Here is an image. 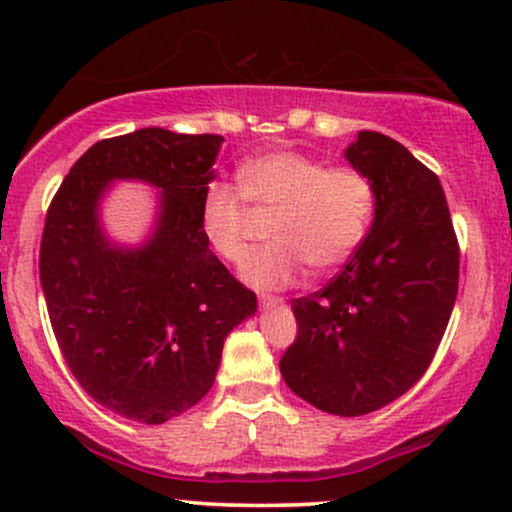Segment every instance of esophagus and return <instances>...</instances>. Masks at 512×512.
I'll return each mask as SVG.
<instances>
[{"label": "esophagus", "instance_id": "1", "mask_svg": "<svg viewBox=\"0 0 512 512\" xmlns=\"http://www.w3.org/2000/svg\"><path fill=\"white\" fill-rule=\"evenodd\" d=\"M281 303H284V298H279V296H262L260 298L262 308H274V305H281Z\"/></svg>", "mask_w": 512, "mask_h": 512}]
</instances>
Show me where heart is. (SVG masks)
<instances>
[{"instance_id": "b5f03b06", "label": "heart", "mask_w": 512, "mask_h": 512, "mask_svg": "<svg viewBox=\"0 0 512 512\" xmlns=\"http://www.w3.org/2000/svg\"><path fill=\"white\" fill-rule=\"evenodd\" d=\"M252 214L272 216L267 248L240 269L255 289H284L303 272L330 274L366 240L375 214V187L363 170L327 166L322 158L279 149L240 163L238 190L211 182L199 202V231L223 262L250 250Z\"/></svg>"}]
</instances>
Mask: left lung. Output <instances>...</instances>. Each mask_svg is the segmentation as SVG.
Here are the masks:
<instances>
[{
	"instance_id": "obj_1",
	"label": "left lung",
	"mask_w": 512,
	"mask_h": 512,
	"mask_svg": "<svg viewBox=\"0 0 512 512\" xmlns=\"http://www.w3.org/2000/svg\"><path fill=\"white\" fill-rule=\"evenodd\" d=\"M344 156L373 182V226L325 289L291 301L298 334L279 368L313 407L361 416L431 366L457 298L460 245L438 175L402 144L358 132Z\"/></svg>"
}]
</instances>
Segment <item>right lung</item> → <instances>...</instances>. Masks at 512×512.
Listing matches in <instances>:
<instances>
[{"label":"right lung","mask_w":512,"mask_h":512,"mask_svg":"<svg viewBox=\"0 0 512 512\" xmlns=\"http://www.w3.org/2000/svg\"><path fill=\"white\" fill-rule=\"evenodd\" d=\"M219 134L161 127L101 139L52 197L40 240V284L52 332L79 385L105 409L163 424L211 390L228 332L257 296L223 267L199 231ZM113 179L162 190L142 249L104 238L97 204Z\"/></svg>","instance_id":"1"}]
</instances>
